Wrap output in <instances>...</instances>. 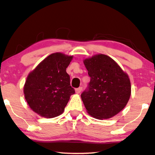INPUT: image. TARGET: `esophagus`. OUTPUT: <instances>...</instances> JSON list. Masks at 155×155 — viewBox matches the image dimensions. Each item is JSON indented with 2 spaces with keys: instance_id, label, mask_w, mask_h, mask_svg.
<instances>
[{
  "instance_id": "obj_1",
  "label": "esophagus",
  "mask_w": 155,
  "mask_h": 155,
  "mask_svg": "<svg viewBox=\"0 0 155 155\" xmlns=\"http://www.w3.org/2000/svg\"><path fill=\"white\" fill-rule=\"evenodd\" d=\"M81 91H82V87H79V88L75 89V92L76 93H77V94L81 92Z\"/></svg>"
}]
</instances>
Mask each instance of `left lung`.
Returning <instances> with one entry per match:
<instances>
[{"label":"left lung","mask_w":155,"mask_h":155,"mask_svg":"<svg viewBox=\"0 0 155 155\" xmlns=\"http://www.w3.org/2000/svg\"><path fill=\"white\" fill-rule=\"evenodd\" d=\"M84 63L91 77L88 89L81 95L86 112L97 119L112 118L129 100V77L113 59L103 54L85 59Z\"/></svg>","instance_id":"1"}]
</instances>
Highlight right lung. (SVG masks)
<instances>
[{"label":"right lung","mask_w":155,"mask_h":155,"mask_svg":"<svg viewBox=\"0 0 155 155\" xmlns=\"http://www.w3.org/2000/svg\"><path fill=\"white\" fill-rule=\"evenodd\" d=\"M73 56L55 53L45 58L29 74L24 94L29 107L45 118L62 114L75 91L66 69Z\"/></svg>","instance_id":"add662e5"}]
</instances>
